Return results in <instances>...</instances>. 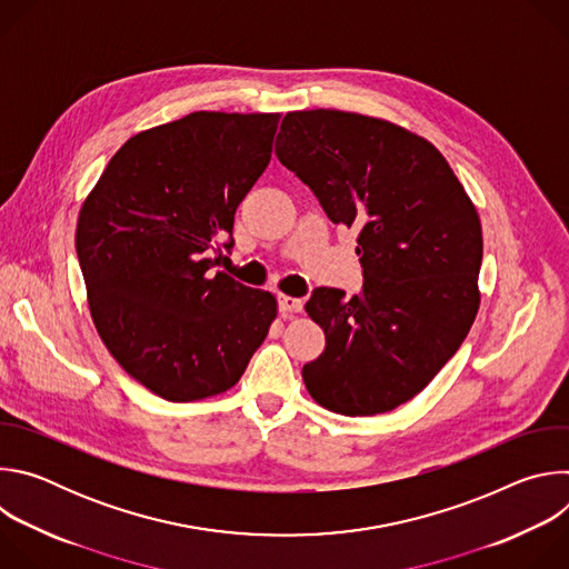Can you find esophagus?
I'll list each match as a JSON object with an SVG mask.
<instances>
[{"label": "esophagus", "instance_id": "34e87169", "mask_svg": "<svg viewBox=\"0 0 569 569\" xmlns=\"http://www.w3.org/2000/svg\"><path fill=\"white\" fill-rule=\"evenodd\" d=\"M301 308H303L301 299L290 297V295H281V297H279V310H281L283 317H290V315H295V312H301Z\"/></svg>", "mask_w": 569, "mask_h": 569}]
</instances>
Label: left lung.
<instances>
[{
  "instance_id": "8db88e82",
  "label": "left lung",
  "mask_w": 569,
  "mask_h": 569,
  "mask_svg": "<svg viewBox=\"0 0 569 569\" xmlns=\"http://www.w3.org/2000/svg\"><path fill=\"white\" fill-rule=\"evenodd\" d=\"M277 157L336 224L358 229L365 283L317 288L306 312L327 347L303 365L331 412L373 417L423 391L479 308L481 222L446 157L417 132L342 110L288 112Z\"/></svg>"
}]
</instances>
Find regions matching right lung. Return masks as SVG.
<instances>
[{"instance_id":"add662e5","label":"right lung","mask_w":569,"mask_h":569,"mask_svg":"<svg viewBox=\"0 0 569 569\" xmlns=\"http://www.w3.org/2000/svg\"><path fill=\"white\" fill-rule=\"evenodd\" d=\"M279 114L191 112L130 137L76 224L94 327L152 393L231 389L277 319V297L216 272L233 213L272 157ZM228 242L224 243L223 240Z\"/></svg>"}]
</instances>
